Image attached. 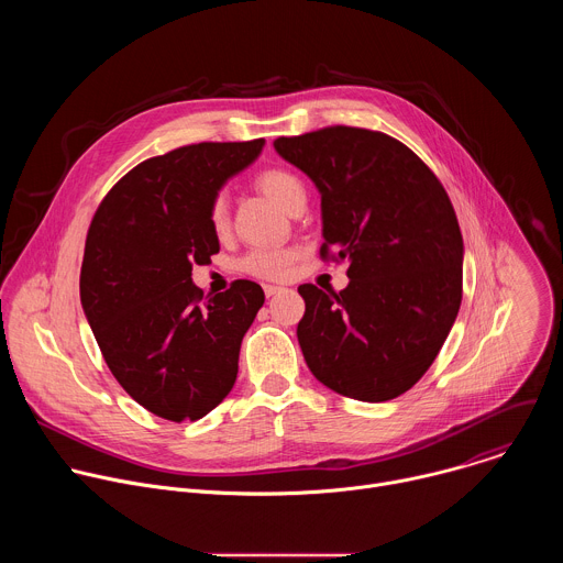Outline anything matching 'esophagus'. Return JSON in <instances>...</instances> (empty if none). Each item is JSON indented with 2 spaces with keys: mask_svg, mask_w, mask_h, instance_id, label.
I'll list each match as a JSON object with an SVG mask.
<instances>
[{
  "mask_svg": "<svg viewBox=\"0 0 563 563\" xmlns=\"http://www.w3.org/2000/svg\"><path fill=\"white\" fill-rule=\"evenodd\" d=\"M278 291H280V287H276V285H265V294H267V298L276 296Z\"/></svg>",
  "mask_w": 563,
  "mask_h": 563,
  "instance_id": "34e87169",
  "label": "esophagus"
}]
</instances>
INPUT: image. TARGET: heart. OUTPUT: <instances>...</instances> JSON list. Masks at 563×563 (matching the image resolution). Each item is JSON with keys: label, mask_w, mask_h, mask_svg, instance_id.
<instances>
[{"label": "heart", "mask_w": 563, "mask_h": 563, "mask_svg": "<svg viewBox=\"0 0 563 563\" xmlns=\"http://www.w3.org/2000/svg\"><path fill=\"white\" fill-rule=\"evenodd\" d=\"M256 189L267 196L276 207L287 211V207L298 198L305 196L302 183L298 176L285 169H265L254 180ZM209 224L216 233H224L229 227V209L224 198H216L209 207ZM294 263L291 250H256L247 254L240 263V269L258 276V278H285Z\"/></svg>", "instance_id": "b5f03b06"}]
</instances>
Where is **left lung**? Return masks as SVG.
<instances>
[{"instance_id":"8db88e82","label":"left lung","mask_w":563,"mask_h":563,"mask_svg":"<svg viewBox=\"0 0 563 563\" xmlns=\"http://www.w3.org/2000/svg\"><path fill=\"white\" fill-rule=\"evenodd\" d=\"M274 148L316 185L320 256L336 247L350 285H300L298 343L311 374L367 404L408 391L434 363L461 307L463 238L423 159L356 126L278 137Z\"/></svg>"}]
</instances>
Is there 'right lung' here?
Here are the masks:
<instances>
[{
  "label": "right lung",
  "instance_id": "right-lung-1",
  "mask_svg": "<svg viewBox=\"0 0 563 563\" xmlns=\"http://www.w3.org/2000/svg\"><path fill=\"white\" fill-rule=\"evenodd\" d=\"M263 146V137L200 142L148 157L107 194L89 227L85 316L118 383L159 419L198 421L235 383L265 291L235 280L202 296L191 269L220 252L211 202Z\"/></svg>",
  "mask_w": 563,
  "mask_h": 563
}]
</instances>
